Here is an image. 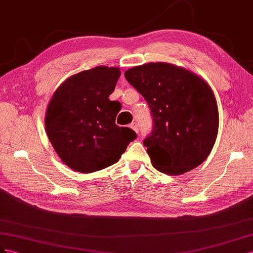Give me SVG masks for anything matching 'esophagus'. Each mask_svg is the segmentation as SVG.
<instances>
[{"label": "esophagus", "mask_w": 253, "mask_h": 253, "mask_svg": "<svg viewBox=\"0 0 253 253\" xmlns=\"http://www.w3.org/2000/svg\"><path fill=\"white\" fill-rule=\"evenodd\" d=\"M129 127H130L131 129H133V130L136 132V133H138L139 132V126H138V124H136V123L135 122H132L131 123V124L130 125H129Z\"/></svg>", "instance_id": "1"}]
</instances>
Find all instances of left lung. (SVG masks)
I'll list each match as a JSON object with an SVG mask.
<instances>
[{"label":"left lung","instance_id":"left-lung-1","mask_svg":"<svg viewBox=\"0 0 253 253\" xmlns=\"http://www.w3.org/2000/svg\"><path fill=\"white\" fill-rule=\"evenodd\" d=\"M127 82L145 98L153 130L143 141L153 167L181 175L203 163L218 132V109L200 77L169 63L150 62L125 72Z\"/></svg>","mask_w":253,"mask_h":253}]
</instances>
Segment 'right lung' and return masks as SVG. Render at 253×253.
I'll use <instances>...</instances> for the list:
<instances>
[{
    "instance_id": "obj_1",
    "label": "right lung",
    "mask_w": 253,
    "mask_h": 253,
    "mask_svg": "<svg viewBox=\"0 0 253 253\" xmlns=\"http://www.w3.org/2000/svg\"><path fill=\"white\" fill-rule=\"evenodd\" d=\"M121 71L96 67L68 78L56 90L47 107V136L62 162L79 172H93L119 161L136 138L120 127V111L109 99Z\"/></svg>"
}]
</instances>
